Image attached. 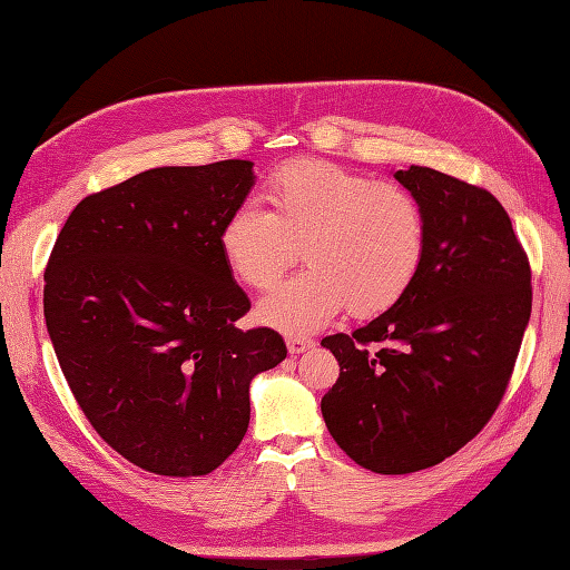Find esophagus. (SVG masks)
<instances>
[{
	"mask_svg": "<svg viewBox=\"0 0 570 570\" xmlns=\"http://www.w3.org/2000/svg\"><path fill=\"white\" fill-rule=\"evenodd\" d=\"M285 344H287L289 354L297 356V354H304L306 350H312L314 347V340L312 337H302V335H287Z\"/></svg>",
	"mask_w": 570,
	"mask_h": 570,
	"instance_id": "obj_1",
	"label": "esophagus"
}]
</instances>
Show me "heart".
Listing matches in <instances>:
<instances>
[{
  "instance_id": "obj_1",
  "label": "heart",
  "mask_w": 570,
  "mask_h": 570,
  "mask_svg": "<svg viewBox=\"0 0 570 570\" xmlns=\"http://www.w3.org/2000/svg\"><path fill=\"white\" fill-rule=\"evenodd\" d=\"M268 212L239 204L218 230L223 262L237 281L264 289L295 262L308 266L258 302L262 323L312 333L344 306L356 318L385 312L416 278L428 223L421 202L396 183H375L331 161L299 159L273 170Z\"/></svg>"
}]
</instances>
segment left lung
I'll list each match as a JSON object with an SVG mask.
<instances>
[{"label":"left lung","mask_w":570,"mask_h":570,"mask_svg":"<svg viewBox=\"0 0 570 570\" xmlns=\"http://www.w3.org/2000/svg\"><path fill=\"white\" fill-rule=\"evenodd\" d=\"M394 178L423 206L421 271L387 312L321 342L340 364L323 421L340 450L383 475L430 469L480 433L532 308L528 256L488 189L428 166Z\"/></svg>","instance_id":"obj_1"}]
</instances>
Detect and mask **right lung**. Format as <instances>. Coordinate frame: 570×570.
I'll use <instances>...</instances> for the list:
<instances>
[{"label":"right lung","mask_w":570,"mask_h":570,"mask_svg":"<svg viewBox=\"0 0 570 570\" xmlns=\"http://www.w3.org/2000/svg\"><path fill=\"white\" fill-rule=\"evenodd\" d=\"M254 164L161 166L85 197L45 271V321L76 402L140 469L206 475L243 442L254 375L287 356L271 327L239 331L249 297L218 230Z\"/></svg>","instance_id":"add662e5"}]
</instances>
